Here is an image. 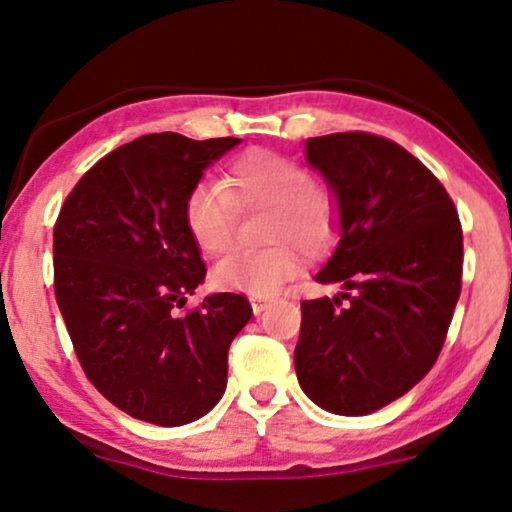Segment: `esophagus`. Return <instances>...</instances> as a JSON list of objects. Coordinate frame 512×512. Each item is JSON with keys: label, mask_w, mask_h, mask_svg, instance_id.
<instances>
[{"label": "esophagus", "mask_w": 512, "mask_h": 512, "mask_svg": "<svg viewBox=\"0 0 512 512\" xmlns=\"http://www.w3.org/2000/svg\"><path fill=\"white\" fill-rule=\"evenodd\" d=\"M249 302H251V309H254L256 316H261L263 311L272 305V300H268V298H256V295H251Z\"/></svg>", "instance_id": "1"}]
</instances>
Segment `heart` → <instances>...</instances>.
Returning a JSON list of instances; mask_svg holds the SVG:
<instances>
[{
  "instance_id": "heart-1",
  "label": "heart",
  "mask_w": 512,
  "mask_h": 512,
  "mask_svg": "<svg viewBox=\"0 0 512 512\" xmlns=\"http://www.w3.org/2000/svg\"><path fill=\"white\" fill-rule=\"evenodd\" d=\"M221 182L201 180L191 187L184 217L198 247L217 256L235 238V205L268 207L261 251H233L214 265L212 281L224 291L270 298L298 272V254L316 251L335 231V201L330 191L309 180L307 168L284 154L251 150L228 168Z\"/></svg>"
}]
</instances>
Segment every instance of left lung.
<instances>
[{"mask_svg": "<svg viewBox=\"0 0 512 512\" xmlns=\"http://www.w3.org/2000/svg\"><path fill=\"white\" fill-rule=\"evenodd\" d=\"M305 150L339 217L337 247L314 279L344 293L300 305L295 374L321 409L367 416L439 358L462 291V226L441 182L388 138L330 133Z\"/></svg>", "mask_w": 512, "mask_h": 512, "instance_id": "obj_1", "label": "left lung"}]
</instances>
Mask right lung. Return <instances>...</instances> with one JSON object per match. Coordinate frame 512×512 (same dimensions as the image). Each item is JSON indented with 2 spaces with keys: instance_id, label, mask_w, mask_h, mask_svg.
I'll use <instances>...</instances> for the list:
<instances>
[{
  "instance_id": "add662e5",
  "label": "right lung",
  "mask_w": 512,
  "mask_h": 512,
  "mask_svg": "<svg viewBox=\"0 0 512 512\" xmlns=\"http://www.w3.org/2000/svg\"><path fill=\"white\" fill-rule=\"evenodd\" d=\"M238 143L140 136L96 161L59 210V311L87 379L131 418L187 425L226 390L228 348L249 323V300L214 293L189 314L177 309L205 279L184 203Z\"/></svg>"
}]
</instances>
